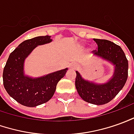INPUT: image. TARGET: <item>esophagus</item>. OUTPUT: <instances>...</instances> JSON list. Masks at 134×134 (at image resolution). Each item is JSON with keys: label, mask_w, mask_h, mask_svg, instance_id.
<instances>
[{"label": "esophagus", "mask_w": 134, "mask_h": 134, "mask_svg": "<svg viewBox=\"0 0 134 134\" xmlns=\"http://www.w3.org/2000/svg\"><path fill=\"white\" fill-rule=\"evenodd\" d=\"M69 68L70 69H72V70H75L76 69V65L75 63H71L69 65Z\"/></svg>", "instance_id": "esophagus-1"}]
</instances>
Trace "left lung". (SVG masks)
<instances>
[{
	"instance_id": "8db88e82",
	"label": "left lung",
	"mask_w": 134,
	"mask_h": 134,
	"mask_svg": "<svg viewBox=\"0 0 134 134\" xmlns=\"http://www.w3.org/2000/svg\"><path fill=\"white\" fill-rule=\"evenodd\" d=\"M98 45L94 56L108 62L114 67V72L108 82L96 83L83 78L76 71L75 86L79 96L85 101L95 105L107 104L124 87L128 78L129 63L122 48L110 41L93 38Z\"/></svg>"
}]
</instances>
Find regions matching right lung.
<instances>
[{"label":"right lung","mask_w":134,"mask_h":134,"mask_svg":"<svg viewBox=\"0 0 134 134\" xmlns=\"http://www.w3.org/2000/svg\"><path fill=\"white\" fill-rule=\"evenodd\" d=\"M52 41L50 36L24 41L7 60L3 73V86L9 96L23 106L35 107L50 100L57 84L68 71V68H65L38 77L25 74V61L34 49Z\"/></svg>","instance_id":"1"}]
</instances>
